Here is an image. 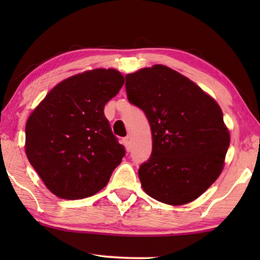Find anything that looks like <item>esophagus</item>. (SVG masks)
<instances>
[{"instance_id":"esophagus-1","label":"esophagus","mask_w":260,"mask_h":260,"mask_svg":"<svg viewBox=\"0 0 260 260\" xmlns=\"http://www.w3.org/2000/svg\"><path fill=\"white\" fill-rule=\"evenodd\" d=\"M123 144H124V147H125V149H126V150L127 151H129L130 150V138L129 137H125V138H123Z\"/></svg>"}]
</instances>
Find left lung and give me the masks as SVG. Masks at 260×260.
I'll use <instances>...</instances> for the list:
<instances>
[{"mask_svg": "<svg viewBox=\"0 0 260 260\" xmlns=\"http://www.w3.org/2000/svg\"><path fill=\"white\" fill-rule=\"evenodd\" d=\"M127 101L147 116L152 151L138 177L149 197L184 205L218 179L230 147L222 111L211 95L163 65L125 76Z\"/></svg>", "mask_w": 260, "mask_h": 260, "instance_id": "left-lung-1", "label": "left lung"}]
</instances>
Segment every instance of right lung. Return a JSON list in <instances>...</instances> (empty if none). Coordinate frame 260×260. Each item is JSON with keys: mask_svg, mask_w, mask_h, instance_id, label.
I'll return each instance as SVG.
<instances>
[{"mask_svg": "<svg viewBox=\"0 0 260 260\" xmlns=\"http://www.w3.org/2000/svg\"><path fill=\"white\" fill-rule=\"evenodd\" d=\"M123 84L113 69L86 71L59 83L31 112L26 124L28 161L56 197H92L122 162L125 150L104 106Z\"/></svg>", "mask_w": 260, "mask_h": 260, "instance_id": "1", "label": "right lung"}]
</instances>
